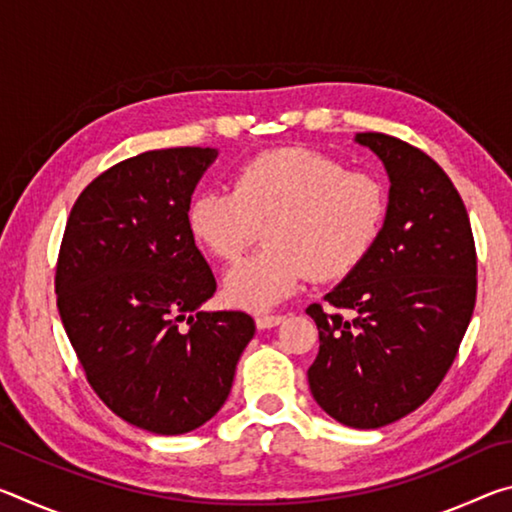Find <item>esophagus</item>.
<instances>
[{
  "mask_svg": "<svg viewBox=\"0 0 512 512\" xmlns=\"http://www.w3.org/2000/svg\"><path fill=\"white\" fill-rule=\"evenodd\" d=\"M284 320V316H273V314H266V316H257L255 323L259 329H271L277 327Z\"/></svg>",
  "mask_w": 512,
  "mask_h": 512,
  "instance_id": "1",
  "label": "esophagus"
}]
</instances>
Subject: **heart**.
I'll list each match as a JSON object with an SVG mask.
<instances>
[{
	"label": "heart",
	"mask_w": 512,
	"mask_h": 512,
	"mask_svg": "<svg viewBox=\"0 0 512 512\" xmlns=\"http://www.w3.org/2000/svg\"><path fill=\"white\" fill-rule=\"evenodd\" d=\"M384 192L375 178L343 171L309 149H277L241 167L228 189H203L187 207L189 235L212 257L232 262L264 228L262 253L223 280L230 305L266 311L302 289L309 275L336 280L375 241Z\"/></svg>",
	"instance_id": "obj_1"
}]
</instances>
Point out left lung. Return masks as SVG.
I'll return each instance as SVG.
<instances>
[{
  "label": "left lung",
  "mask_w": 512,
  "mask_h": 512,
  "mask_svg": "<svg viewBox=\"0 0 512 512\" xmlns=\"http://www.w3.org/2000/svg\"><path fill=\"white\" fill-rule=\"evenodd\" d=\"M354 142L388 173L386 216L368 253L325 296L332 309L307 307L320 339L307 377L336 422L377 429L427 402L454 363L474 311L476 250L461 196L427 153L381 133Z\"/></svg>",
  "instance_id": "left-lung-1"
}]
</instances>
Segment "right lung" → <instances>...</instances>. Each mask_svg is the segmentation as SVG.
Segmentation results:
<instances>
[{
  "label": "right lung",
  "mask_w": 512,
  "mask_h": 512,
  "mask_svg": "<svg viewBox=\"0 0 512 512\" xmlns=\"http://www.w3.org/2000/svg\"><path fill=\"white\" fill-rule=\"evenodd\" d=\"M216 158L183 146L115 164L76 198L60 244L58 311L90 386L121 420L160 436L219 413L255 334L244 311L201 309L216 280L187 207Z\"/></svg>",
  "instance_id": "1"
}]
</instances>
